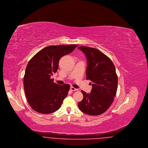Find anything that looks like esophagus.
I'll list each match as a JSON object with an SVG mask.
<instances>
[{
  "instance_id": "esophagus-1",
  "label": "esophagus",
  "mask_w": 148,
  "mask_h": 148,
  "mask_svg": "<svg viewBox=\"0 0 148 148\" xmlns=\"http://www.w3.org/2000/svg\"><path fill=\"white\" fill-rule=\"evenodd\" d=\"M70 89H71V91H77V90H78L77 89H76V88H75L73 87H70Z\"/></svg>"
}]
</instances>
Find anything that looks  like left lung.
<instances>
[{
	"label": "left lung",
	"instance_id": "left-lung-1",
	"mask_svg": "<svg viewBox=\"0 0 148 148\" xmlns=\"http://www.w3.org/2000/svg\"><path fill=\"white\" fill-rule=\"evenodd\" d=\"M78 49L87 58V79L92 86L89 94L81 91L83 99L78 103L79 108L89 115H99L109 108L116 94L118 78L115 66L108 56L96 49L86 46Z\"/></svg>",
	"mask_w": 148,
	"mask_h": 148
}]
</instances>
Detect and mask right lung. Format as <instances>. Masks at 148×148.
Instances as JSON below:
<instances>
[{"instance_id":"right-lung-1","label":"right lung","mask_w":148,"mask_h":148,"mask_svg":"<svg viewBox=\"0 0 148 148\" xmlns=\"http://www.w3.org/2000/svg\"><path fill=\"white\" fill-rule=\"evenodd\" d=\"M77 46H49L37 52L28 62L24 75V89L27 102L35 111L49 114L61 107L70 86L53 83L51 76L58 69L61 57L72 52Z\"/></svg>"}]
</instances>
